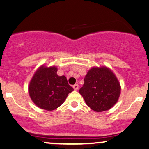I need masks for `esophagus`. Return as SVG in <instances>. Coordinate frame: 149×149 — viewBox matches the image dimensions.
<instances>
[{"label":"esophagus","mask_w":149,"mask_h":149,"mask_svg":"<svg viewBox=\"0 0 149 149\" xmlns=\"http://www.w3.org/2000/svg\"><path fill=\"white\" fill-rule=\"evenodd\" d=\"M73 89H74V90H78V84H74V85L73 86Z\"/></svg>","instance_id":"esophagus-1"}]
</instances>
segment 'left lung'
<instances>
[{"label":"left lung","instance_id":"8db88e82","mask_svg":"<svg viewBox=\"0 0 149 149\" xmlns=\"http://www.w3.org/2000/svg\"><path fill=\"white\" fill-rule=\"evenodd\" d=\"M120 89L118 79L110 69L93 67L86 75L84 83L79 92L92 110L102 112L116 104Z\"/></svg>","mask_w":149,"mask_h":149}]
</instances>
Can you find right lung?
<instances>
[{
	"mask_svg": "<svg viewBox=\"0 0 149 149\" xmlns=\"http://www.w3.org/2000/svg\"><path fill=\"white\" fill-rule=\"evenodd\" d=\"M56 67L42 66L36 71L29 83V93L37 107L47 111L59 107L73 88L65 76L57 75Z\"/></svg>",
	"mask_w": 149,
	"mask_h": 149,
	"instance_id": "right-lung-1",
	"label": "right lung"
}]
</instances>
